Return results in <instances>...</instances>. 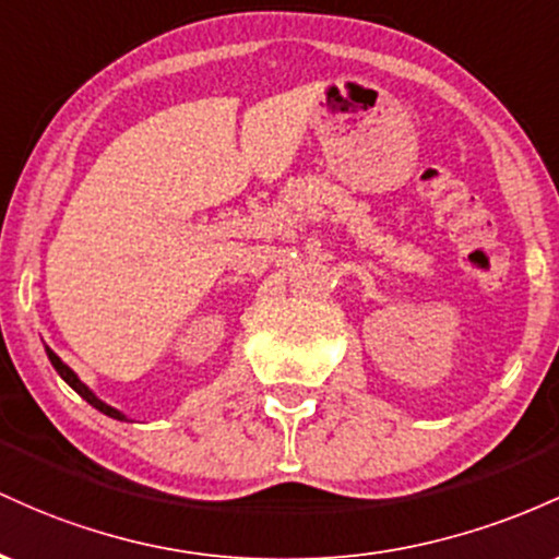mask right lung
I'll return each instance as SVG.
<instances>
[{"label": "right lung", "instance_id": "obj_1", "mask_svg": "<svg viewBox=\"0 0 559 559\" xmlns=\"http://www.w3.org/2000/svg\"><path fill=\"white\" fill-rule=\"evenodd\" d=\"M47 356H49V361H52V367H55V369H58V374H60V378H62V380H66V382H68V385H71V388H73V391H76V393H79V396L86 401V404H92V406H94V409H99V412H103V415H108V417H112V419H127V417H123V415H121V412H118V409H112V406H108V404H105V401H99L97 396H94V393L90 391V388H86V385H84V382H81V380H79V374H76V372H73V369H71V367H68V364H62V361H60V356H58V354H55V350H49V348H47Z\"/></svg>", "mask_w": 559, "mask_h": 559}]
</instances>
